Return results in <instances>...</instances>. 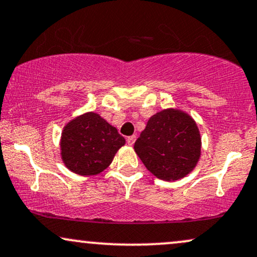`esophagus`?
I'll return each instance as SVG.
<instances>
[{
  "instance_id": "obj_1",
  "label": "esophagus",
  "mask_w": 257,
  "mask_h": 257,
  "mask_svg": "<svg viewBox=\"0 0 257 257\" xmlns=\"http://www.w3.org/2000/svg\"><path fill=\"white\" fill-rule=\"evenodd\" d=\"M135 140H137V137H135V135H132V137L126 138V142H128L129 146H133V145H134Z\"/></svg>"
}]
</instances>
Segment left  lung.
Listing matches in <instances>:
<instances>
[{"mask_svg": "<svg viewBox=\"0 0 257 257\" xmlns=\"http://www.w3.org/2000/svg\"><path fill=\"white\" fill-rule=\"evenodd\" d=\"M134 150L148 171L163 181H177L195 169L201 157V135L191 116L165 109L148 119Z\"/></svg>", "mask_w": 257, "mask_h": 257, "instance_id": "1", "label": "left lung"}]
</instances>
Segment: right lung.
<instances>
[{
  "label": "right lung",
  "mask_w": 257,
  "mask_h": 257,
  "mask_svg": "<svg viewBox=\"0 0 257 257\" xmlns=\"http://www.w3.org/2000/svg\"><path fill=\"white\" fill-rule=\"evenodd\" d=\"M125 140L115 126L95 112L82 113L64 125L61 158L67 169L80 176H94L112 163Z\"/></svg>",
  "instance_id": "right-lung-1"
}]
</instances>
